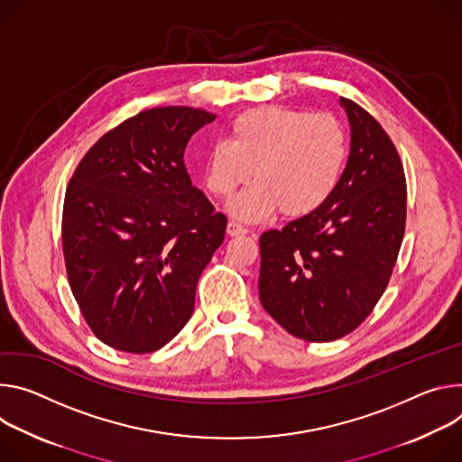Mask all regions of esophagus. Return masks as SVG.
<instances>
[{
    "mask_svg": "<svg viewBox=\"0 0 462 462\" xmlns=\"http://www.w3.org/2000/svg\"><path fill=\"white\" fill-rule=\"evenodd\" d=\"M245 233H247V229L244 226H240L236 222H229L227 224V235L229 236H240V235H245Z\"/></svg>",
    "mask_w": 462,
    "mask_h": 462,
    "instance_id": "obj_1",
    "label": "esophagus"
}]
</instances>
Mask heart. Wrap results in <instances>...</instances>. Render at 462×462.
<instances>
[{
    "instance_id": "b5f03b06",
    "label": "heart",
    "mask_w": 462,
    "mask_h": 462,
    "mask_svg": "<svg viewBox=\"0 0 462 462\" xmlns=\"http://www.w3.org/2000/svg\"><path fill=\"white\" fill-rule=\"evenodd\" d=\"M348 156L346 132L327 112L259 106L236 116L227 143L205 153L203 187L231 198L251 178L229 209L242 220H263L277 209L286 218L316 213L339 185Z\"/></svg>"
}]
</instances>
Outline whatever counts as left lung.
Masks as SVG:
<instances>
[{"instance_id": "8db88e82", "label": "left lung", "mask_w": 462, "mask_h": 462, "mask_svg": "<svg viewBox=\"0 0 462 462\" xmlns=\"http://www.w3.org/2000/svg\"><path fill=\"white\" fill-rule=\"evenodd\" d=\"M350 153L316 213L261 235L259 293L266 312L304 341H334L374 310L405 231V176L382 125L341 97Z\"/></svg>"}]
</instances>
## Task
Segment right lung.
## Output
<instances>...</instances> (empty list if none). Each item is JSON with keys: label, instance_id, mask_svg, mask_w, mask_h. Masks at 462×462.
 <instances>
[{"label": "right lung", "instance_id": "obj_1", "mask_svg": "<svg viewBox=\"0 0 462 462\" xmlns=\"http://www.w3.org/2000/svg\"><path fill=\"white\" fill-rule=\"evenodd\" d=\"M215 117L190 106L143 110L102 135L69 180L66 273L82 318L108 346L153 352L192 316L227 218L192 187L183 153Z\"/></svg>", "mask_w": 462, "mask_h": 462}]
</instances>
